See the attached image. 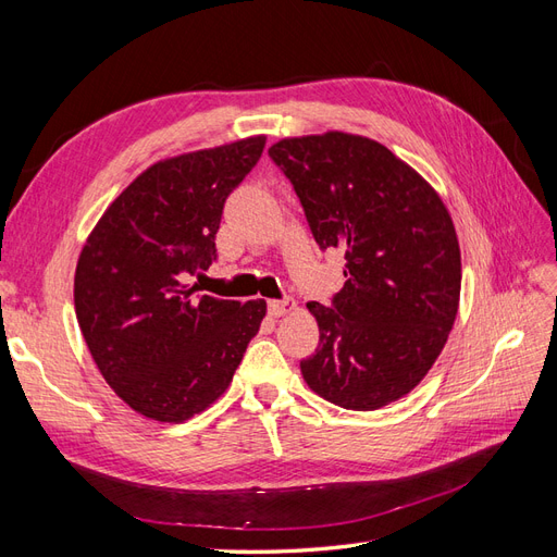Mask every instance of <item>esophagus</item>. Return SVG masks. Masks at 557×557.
<instances>
[{
    "label": "esophagus",
    "instance_id": "34e87169",
    "mask_svg": "<svg viewBox=\"0 0 557 557\" xmlns=\"http://www.w3.org/2000/svg\"><path fill=\"white\" fill-rule=\"evenodd\" d=\"M295 309V301L290 299V297H285V299H272L267 305V311L272 313L274 318H281V315H285V313H290Z\"/></svg>",
    "mask_w": 557,
    "mask_h": 557
}]
</instances>
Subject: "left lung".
<instances>
[{"label": "left lung", "mask_w": 557, "mask_h": 557, "mask_svg": "<svg viewBox=\"0 0 557 557\" xmlns=\"http://www.w3.org/2000/svg\"><path fill=\"white\" fill-rule=\"evenodd\" d=\"M269 158L293 183L318 248L346 260L330 305H307L320 339L301 376L344 409H381L428 374L458 313L450 215L409 164L356 134L283 139Z\"/></svg>", "instance_id": "obj_1"}]
</instances>
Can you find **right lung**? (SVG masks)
Here are the masks:
<instances>
[{
    "label": "right lung",
    "instance_id": "right-lung-1",
    "mask_svg": "<svg viewBox=\"0 0 557 557\" xmlns=\"http://www.w3.org/2000/svg\"><path fill=\"white\" fill-rule=\"evenodd\" d=\"M264 137L150 166L115 197L81 250L76 318L99 372L127 407L183 423L225 393L258 334L264 299L197 295L185 281L218 260L225 201Z\"/></svg>",
    "mask_w": 557,
    "mask_h": 557
}]
</instances>
